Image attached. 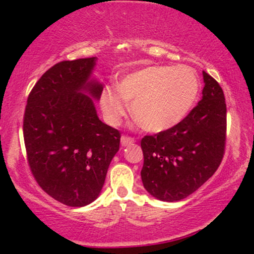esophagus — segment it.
I'll return each mask as SVG.
<instances>
[{"label":"esophagus","instance_id":"esophagus-1","mask_svg":"<svg viewBox=\"0 0 254 254\" xmlns=\"http://www.w3.org/2000/svg\"><path fill=\"white\" fill-rule=\"evenodd\" d=\"M133 142H135V138H133V137H130V136L123 135L121 138V143H122V145H124V147L125 145H129L131 143H133Z\"/></svg>","mask_w":254,"mask_h":254}]
</instances>
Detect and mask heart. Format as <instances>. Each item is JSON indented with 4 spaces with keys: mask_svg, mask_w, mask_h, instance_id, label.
I'll list each match as a JSON object with an SVG mask.
<instances>
[{
    "mask_svg": "<svg viewBox=\"0 0 254 254\" xmlns=\"http://www.w3.org/2000/svg\"><path fill=\"white\" fill-rule=\"evenodd\" d=\"M199 92L197 72L188 65H149L119 81L118 88L105 87L100 95L104 117L118 125L129 112L149 132L168 130L188 116Z\"/></svg>",
    "mask_w": 254,
    "mask_h": 254,
    "instance_id": "heart-1",
    "label": "heart"
}]
</instances>
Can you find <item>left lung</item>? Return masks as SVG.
Instances as JSON below:
<instances>
[{"mask_svg":"<svg viewBox=\"0 0 254 254\" xmlns=\"http://www.w3.org/2000/svg\"><path fill=\"white\" fill-rule=\"evenodd\" d=\"M203 98L180 123L142 138L141 177L151 196L178 202L198 190L221 165L227 106L221 86L203 71Z\"/></svg>","mask_w":254,"mask_h":254,"instance_id":"left-lung-1","label":"left lung"}]
</instances>
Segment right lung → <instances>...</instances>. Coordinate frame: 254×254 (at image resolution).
Returning a JSON list of instances; mask_svg holds the SVG:
<instances>
[{"label": "right lung", "instance_id": "right-lung-1", "mask_svg": "<svg viewBox=\"0 0 254 254\" xmlns=\"http://www.w3.org/2000/svg\"><path fill=\"white\" fill-rule=\"evenodd\" d=\"M95 57L62 61L34 84L24 115L30 170L49 196L69 206L92 203L100 193L121 132L98 118L92 98L103 87L89 80Z\"/></svg>", "mask_w": 254, "mask_h": 254}]
</instances>
